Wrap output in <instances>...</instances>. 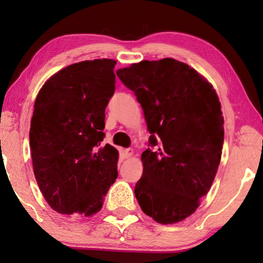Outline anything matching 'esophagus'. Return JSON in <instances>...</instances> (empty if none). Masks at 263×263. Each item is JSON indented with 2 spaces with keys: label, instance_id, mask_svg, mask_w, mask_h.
<instances>
[{
  "label": "esophagus",
  "instance_id": "1",
  "mask_svg": "<svg viewBox=\"0 0 263 263\" xmlns=\"http://www.w3.org/2000/svg\"><path fill=\"white\" fill-rule=\"evenodd\" d=\"M123 153H124V155H125V158H130V157H132V154H133V149L132 148H125L123 151Z\"/></svg>",
  "mask_w": 263,
  "mask_h": 263
}]
</instances>
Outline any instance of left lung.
Here are the masks:
<instances>
[{
  "mask_svg": "<svg viewBox=\"0 0 263 263\" xmlns=\"http://www.w3.org/2000/svg\"><path fill=\"white\" fill-rule=\"evenodd\" d=\"M117 77L135 92L151 133L137 201L160 224L183 220L209 193L220 162L224 118L215 89L172 58L132 64Z\"/></svg>",
  "mask_w": 263,
  "mask_h": 263,
  "instance_id": "left-lung-1",
  "label": "left lung"
}]
</instances>
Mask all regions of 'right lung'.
<instances>
[{
	"label": "right lung",
	"instance_id": "obj_1",
	"mask_svg": "<svg viewBox=\"0 0 263 263\" xmlns=\"http://www.w3.org/2000/svg\"><path fill=\"white\" fill-rule=\"evenodd\" d=\"M116 60L69 65L47 80L34 102L30 148L44 198L61 215H95L118 176V151L104 139Z\"/></svg>",
	"mask_w": 263,
	"mask_h": 263
}]
</instances>
